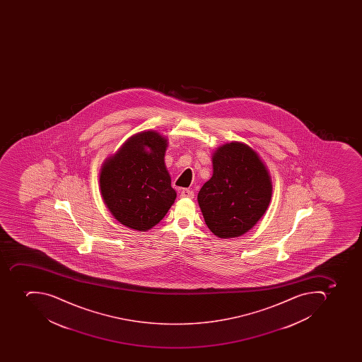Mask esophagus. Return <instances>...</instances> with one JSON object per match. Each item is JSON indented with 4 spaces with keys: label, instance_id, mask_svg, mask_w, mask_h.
I'll return each instance as SVG.
<instances>
[{
    "label": "esophagus",
    "instance_id": "obj_1",
    "mask_svg": "<svg viewBox=\"0 0 362 362\" xmlns=\"http://www.w3.org/2000/svg\"><path fill=\"white\" fill-rule=\"evenodd\" d=\"M194 191L189 190V189H183L181 192H180V197L181 198H194Z\"/></svg>",
    "mask_w": 362,
    "mask_h": 362
}]
</instances>
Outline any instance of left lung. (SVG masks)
I'll use <instances>...</instances> for the list:
<instances>
[{
  "mask_svg": "<svg viewBox=\"0 0 362 362\" xmlns=\"http://www.w3.org/2000/svg\"><path fill=\"white\" fill-rule=\"evenodd\" d=\"M272 181L265 164L245 144L232 141L213 154V177L202 185L198 204L206 225L221 239L254 228L267 211Z\"/></svg>",
  "mask_w": 362,
  "mask_h": 362,
  "instance_id": "obj_1",
  "label": "left lung"
}]
</instances>
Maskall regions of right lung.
I'll use <instances>...</instances> for the list:
<instances>
[{
	"instance_id": "add662e5",
	"label": "right lung",
	"mask_w": 362,
	"mask_h": 362,
	"mask_svg": "<svg viewBox=\"0 0 362 362\" xmlns=\"http://www.w3.org/2000/svg\"><path fill=\"white\" fill-rule=\"evenodd\" d=\"M166 147L168 139L158 132H139L103 164V200L114 218L127 228L151 230L177 198L164 163Z\"/></svg>"
}]
</instances>
